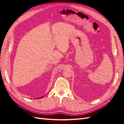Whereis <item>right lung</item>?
I'll list each match as a JSON object with an SVG mask.
<instances>
[{
	"label": "right lung",
	"mask_w": 124,
	"mask_h": 124,
	"mask_svg": "<svg viewBox=\"0 0 124 124\" xmlns=\"http://www.w3.org/2000/svg\"><path fill=\"white\" fill-rule=\"evenodd\" d=\"M42 97H40V98H42Z\"/></svg>",
	"instance_id": "right-lung-1"
}]
</instances>
